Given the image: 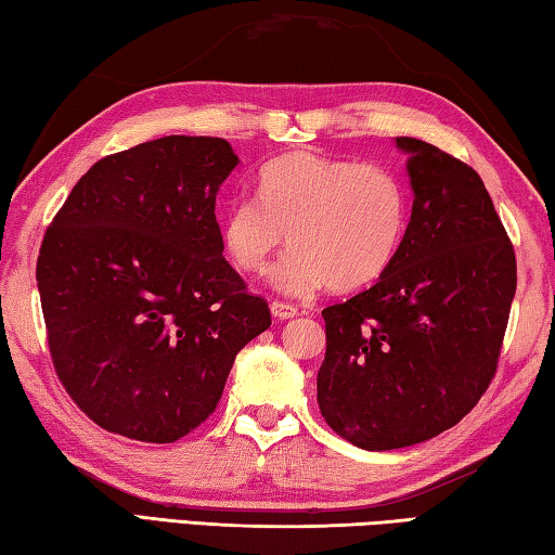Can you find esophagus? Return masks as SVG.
Segmentation results:
<instances>
[{
    "label": "esophagus",
    "mask_w": 555,
    "mask_h": 555,
    "mask_svg": "<svg viewBox=\"0 0 555 555\" xmlns=\"http://www.w3.org/2000/svg\"><path fill=\"white\" fill-rule=\"evenodd\" d=\"M271 315H274L276 320H288V318L298 315V308L291 304H284V300H274V304H271Z\"/></svg>",
    "instance_id": "1"
}]
</instances>
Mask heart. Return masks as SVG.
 <instances>
[{
    "mask_svg": "<svg viewBox=\"0 0 555 555\" xmlns=\"http://www.w3.org/2000/svg\"><path fill=\"white\" fill-rule=\"evenodd\" d=\"M410 191L392 167L288 153L259 172L257 201L235 198L220 218V245L240 274L264 276L286 245L274 286L310 296L374 284L398 257Z\"/></svg>",
    "mask_w": 555,
    "mask_h": 555,
    "instance_id": "heart-1",
    "label": "heart"
}]
</instances>
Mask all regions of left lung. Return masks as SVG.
I'll return each mask as SVG.
<instances>
[{"mask_svg":"<svg viewBox=\"0 0 555 555\" xmlns=\"http://www.w3.org/2000/svg\"><path fill=\"white\" fill-rule=\"evenodd\" d=\"M415 201L398 257L374 286L322 310L318 405L369 451L441 435L478 405L498 371L517 259L478 172L415 138Z\"/></svg>","mask_w":555,"mask_h":555,"instance_id":"1","label":"left lung"}]
</instances>
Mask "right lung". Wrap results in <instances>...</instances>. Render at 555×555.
Here are the masks:
<instances>
[{
	"mask_svg": "<svg viewBox=\"0 0 555 555\" xmlns=\"http://www.w3.org/2000/svg\"><path fill=\"white\" fill-rule=\"evenodd\" d=\"M228 140L167 135L108 155L69 191L36 279L55 374L114 435L172 444L214 415L237 351L271 325L228 264L216 194Z\"/></svg>",
	"mask_w": 555,
	"mask_h": 555,
	"instance_id": "right-lung-1",
	"label": "right lung"
}]
</instances>
